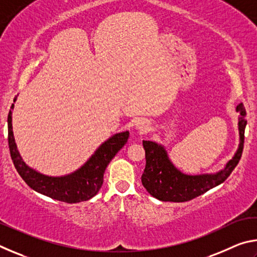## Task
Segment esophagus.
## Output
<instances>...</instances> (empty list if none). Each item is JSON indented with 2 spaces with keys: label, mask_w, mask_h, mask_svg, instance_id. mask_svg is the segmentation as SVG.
<instances>
[{
  "label": "esophagus",
  "mask_w": 257,
  "mask_h": 257,
  "mask_svg": "<svg viewBox=\"0 0 257 257\" xmlns=\"http://www.w3.org/2000/svg\"><path fill=\"white\" fill-rule=\"evenodd\" d=\"M136 129H138L141 133H147L150 130L149 121L145 119H139L136 122Z\"/></svg>",
  "instance_id": "1"
}]
</instances>
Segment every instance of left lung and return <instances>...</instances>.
<instances>
[{"instance_id":"left-lung-1","label":"left lung","mask_w":257,"mask_h":257,"mask_svg":"<svg viewBox=\"0 0 257 257\" xmlns=\"http://www.w3.org/2000/svg\"><path fill=\"white\" fill-rule=\"evenodd\" d=\"M236 110L240 114L238 118L240 142L233 158L219 172L196 176L186 175L173 165L163 145L143 141L146 167L142 176V184L152 196L162 202H187L222 184L231 175L241 158L245 138L243 135L247 124L246 110L242 103L238 104Z\"/></svg>"}]
</instances>
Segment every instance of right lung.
Wrapping results in <instances>:
<instances>
[{
  "label": "right lung",
  "instance_id": "obj_1",
  "mask_svg": "<svg viewBox=\"0 0 257 257\" xmlns=\"http://www.w3.org/2000/svg\"><path fill=\"white\" fill-rule=\"evenodd\" d=\"M16 99L17 97L14 102ZM14 107L15 104H12L8 115L9 149L15 168L26 184L37 193L64 203H79L94 197L103 185V176L107 164L127 143L129 132L115 134L106 139L78 170L61 177L46 176L30 168L20 156L12 132Z\"/></svg>",
  "mask_w": 257,
  "mask_h": 257
}]
</instances>
